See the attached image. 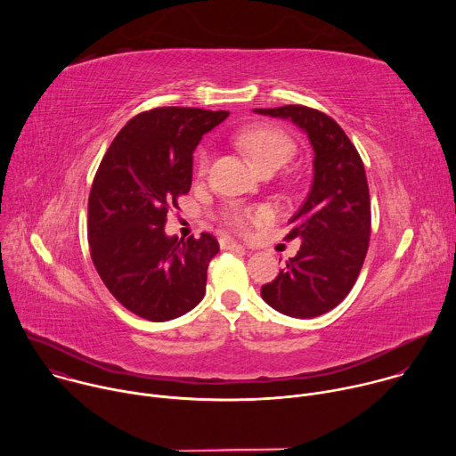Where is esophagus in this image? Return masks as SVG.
<instances>
[{"mask_svg": "<svg viewBox=\"0 0 456 456\" xmlns=\"http://www.w3.org/2000/svg\"><path fill=\"white\" fill-rule=\"evenodd\" d=\"M220 247L225 248V250H241V248H245L243 245H240L238 241H234L231 238H220Z\"/></svg>", "mask_w": 456, "mask_h": 456, "instance_id": "34e87169", "label": "esophagus"}]
</instances>
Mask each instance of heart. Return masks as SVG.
Here are the masks:
<instances>
[{
    "mask_svg": "<svg viewBox=\"0 0 456 456\" xmlns=\"http://www.w3.org/2000/svg\"><path fill=\"white\" fill-rule=\"evenodd\" d=\"M236 141L259 171H276L296 151L294 139L276 126H250L243 129ZM209 160V153L202 151L199 157V175H206ZM264 220H267L264 209H232L227 215V224L240 232H247L254 224Z\"/></svg>",
    "mask_w": 456,
    "mask_h": 456,
    "instance_id": "heart-1",
    "label": "heart"
}]
</instances>
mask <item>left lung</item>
Here are the masks:
<instances>
[{
    "mask_svg": "<svg viewBox=\"0 0 456 456\" xmlns=\"http://www.w3.org/2000/svg\"><path fill=\"white\" fill-rule=\"evenodd\" d=\"M256 113L290 118L314 148V182L292 216L285 240L301 248L262 287V297L290 317H315L336 308L362 269L371 232V208L364 164L343 127L319 110L289 104Z\"/></svg>",
    "mask_w": 456,
    "mask_h": 456,
    "instance_id": "1",
    "label": "left lung"
}]
</instances>
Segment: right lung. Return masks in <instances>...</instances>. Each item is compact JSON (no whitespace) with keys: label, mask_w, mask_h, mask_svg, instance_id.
<instances>
[{"label":"right lung","mask_w":456,"mask_h":456,"mask_svg":"<svg viewBox=\"0 0 456 456\" xmlns=\"http://www.w3.org/2000/svg\"><path fill=\"white\" fill-rule=\"evenodd\" d=\"M227 115L180 106L142 111L101 160L88 199L92 262L111 296L139 317H180L206 294L216 238H167L164 225L191 189L194 148Z\"/></svg>","instance_id":"1"}]
</instances>
